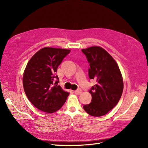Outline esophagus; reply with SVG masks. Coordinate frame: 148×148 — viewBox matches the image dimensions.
I'll use <instances>...</instances> for the list:
<instances>
[{
    "label": "esophagus",
    "mask_w": 148,
    "mask_h": 148,
    "mask_svg": "<svg viewBox=\"0 0 148 148\" xmlns=\"http://www.w3.org/2000/svg\"><path fill=\"white\" fill-rule=\"evenodd\" d=\"M74 92H75V95H80V94L82 92V90L81 89H77V90L75 91Z\"/></svg>",
    "instance_id": "esophagus-1"
}]
</instances>
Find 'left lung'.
I'll return each instance as SVG.
<instances>
[{"instance_id": "obj_1", "label": "left lung", "mask_w": 148, "mask_h": 148, "mask_svg": "<svg viewBox=\"0 0 148 148\" xmlns=\"http://www.w3.org/2000/svg\"><path fill=\"white\" fill-rule=\"evenodd\" d=\"M82 51L89 63V77L97 82L89 91L91 102L83 108L90 115L101 117L112 109L122 96V73L114 58L101 47L92 46Z\"/></svg>"}]
</instances>
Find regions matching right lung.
<instances>
[{"label": "right lung", "instance_id": "1", "mask_svg": "<svg viewBox=\"0 0 148 148\" xmlns=\"http://www.w3.org/2000/svg\"><path fill=\"white\" fill-rule=\"evenodd\" d=\"M69 49L43 47L31 58L23 76L24 91L34 107L44 112L53 113L64 104L69 92L58 86L57 68ZM55 78L58 81L55 82Z\"/></svg>", "mask_w": 148, "mask_h": 148}]
</instances>
